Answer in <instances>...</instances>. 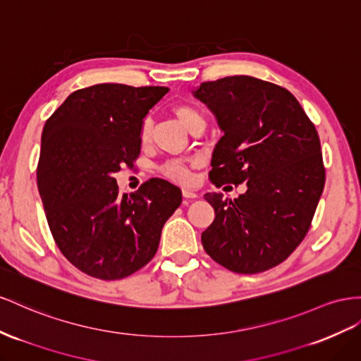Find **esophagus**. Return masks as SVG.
<instances>
[{"mask_svg":"<svg viewBox=\"0 0 361 361\" xmlns=\"http://www.w3.org/2000/svg\"><path fill=\"white\" fill-rule=\"evenodd\" d=\"M182 194H183L185 199H196V197H199V194L194 191V190H190V188H183Z\"/></svg>","mask_w":361,"mask_h":361,"instance_id":"esophagus-1","label":"esophagus"}]
</instances>
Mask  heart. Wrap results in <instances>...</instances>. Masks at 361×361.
Masks as SVG:
<instances>
[{"label":"heart","instance_id":"heart-1","mask_svg":"<svg viewBox=\"0 0 361 361\" xmlns=\"http://www.w3.org/2000/svg\"><path fill=\"white\" fill-rule=\"evenodd\" d=\"M174 114H176L179 121L188 132H194L197 128H200V126L207 124V118H204L203 112L197 108V106L190 104V103L178 104L176 108H174ZM150 136H152V121L149 118H145L141 124V130H140L141 144L142 145L149 144ZM159 171L165 178L176 182H182V183H187L191 179L190 164L182 159L165 161L159 167Z\"/></svg>","mask_w":361,"mask_h":361}]
</instances>
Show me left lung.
I'll use <instances>...</instances> for the list:
<instances>
[{
	"mask_svg": "<svg viewBox=\"0 0 361 361\" xmlns=\"http://www.w3.org/2000/svg\"><path fill=\"white\" fill-rule=\"evenodd\" d=\"M223 135L209 179L246 182L237 199L207 192L216 219L203 231L204 252L235 274H259L287 259L305 238L325 185L314 124L286 87L250 75L203 82L194 92Z\"/></svg>",
	"mask_w": 361,
	"mask_h": 361,
	"instance_id": "8db88e82",
	"label": "left lung"
}]
</instances>
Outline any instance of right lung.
Listing matches in <instances>:
<instances>
[{"instance_id": "add662e5", "label": "right lung", "mask_w": 361, "mask_h": 361, "mask_svg": "<svg viewBox=\"0 0 361 361\" xmlns=\"http://www.w3.org/2000/svg\"><path fill=\"white\" fill-rule=\"evenodd\" d=\"M165 86L100 83L74 91L47 120L37 188L62 255L83 274L123 279L158 250L165 221L182 191L164 179L120 196L114 173L140 157L144 116Z\"/></svg>"}]
</instances>
